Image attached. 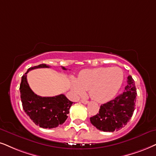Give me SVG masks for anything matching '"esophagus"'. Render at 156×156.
<instances>
[{
    "label": "esophagus",
    "instance_id": "obj_1",
    "mask_svg": "<svg viewBox=\"0 0 156 156\" xmlns=\"http://www.w3.org/2000/svg\"><path fill=\"white\" fill-rule=\"evenodd\" d=\"M80 101H81V103L84 104H86L88 103V101H87V100H83V99H82Z\"/></svg>",
    "mask_w": 156,
    "mask_h": 156
}]
</instances>
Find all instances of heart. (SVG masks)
Wrapping results in <instances>:
<instances>
[{
	"mask_svg": "<svg viewBox=\"0 0 156 156\" xmlns=\"http://www.w3.org/2000/svg\"><path fill=\"white\" fill-rule=\"evenodd\" d=\"M123 80V70L119 67L88 69L80 73L78 80H72V90L75 95L79 96L89 89L93 99L105 103L117 95Z\"/></svg>",
	"mask_w": 156,
	"mask_h": 156,
	"instance_id": "obj_1",
	"label": "heart"
}]
</instances>
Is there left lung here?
<instances>
[{"label": "left lung", "mask_w": 156, "mask_h": 156, "mask_svg": "<svg viewBox=\"0 0 156 156\" xmlns=\"http://www.w3.org/2000/svg\"><path fill=\"white\" fill-rule=\"evenodd\" d=\"M136 87L131 76L127 77L125 91L114 99L101 104L99 112L90 118V123L104 132L118 131L131 119L135 109Z\"/></svg>", "instance_id": "left-lung-1"}]
</instances>
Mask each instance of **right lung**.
<instances>
[{
	"instance_id": "add662e5",
	"label": "right lung",
	"mask_w": 156,
	"mask_h": 156,
	"mask_svg": "<svg viewBox=\"0 0 156 156\" xmlns=\"http://www.w3.org/2000/svg\"><path fill=\"white\" fill-rule=\"evenodd\" d=\"M44 68H50V66L41 64L29 68L21 78L19 89L23 109L26 114L35 125L45 129H52L66 122L73 102L70 101L64 94L52 97H42L33 92L27 82V74L34 69ZM62 68L67 70L65 67H62Z\"/></svg>"
}]
</instances>
